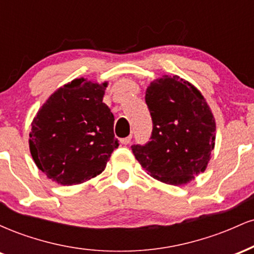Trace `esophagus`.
Here are the masks:
<instances>
[{"label": "esophagus", "mask_w": 254, "mask_h": 254, "mask_svg": "<svg viewBox=\"0 0 254 254\" xmlns=\"http://www.w3.org/2000/svg\"><path fill=\"white\" fill-rule=\"evenodd\" d=\"M131 141V135H129L127 137H125V138H122L121 139V143L122 144H129Z\"/></svg>", "instance_id": "obj_1"}]
</instances>
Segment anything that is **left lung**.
Here are the masks:
<instances>
[{"label":"left lung","mask_w":254,"mask_h":254,"mask_svg":"<svg viewBox=\"0 0 254 254\" xmlns=\"http://www.w3.org/2000/svg\"><path fill=\"white\" fill-rule=\"evenodd\" d=\"M153 121L151 141L132 145L137 161L151 177L185 185L203 173L215 148L216 123L205 98L178 75H162L145 90Z\"/></svg>","instance_id":"8db88e82"}]
</instances>
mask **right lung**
<instances>
[{"label":"right lung","instance_id":"right-lung-1","mask_svg":"<svg viewBox=\"0 0 254 254\" xmlns=\"http://www.w3.org/2000/svg\"><path fill=\"white\" fill-rule=\"evenodd\" d=\"M107 84L75 78L55 90L32 121L31 155L52 182L70 186L90 180L118 148L115 117L103 103Z\"/></svg>","mask_w":254,"mask_h":254}]
</instances>
